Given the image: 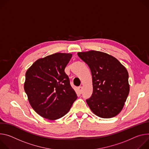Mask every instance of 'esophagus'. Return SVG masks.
Wrapping results in <instances>:
<instances>
[{"label": "esophagus", "instance_id": "34e87169", "mask_svg": "<svg viewBox=\"0 0 149 149\" xmlns=\"http://www.w3.org/2000/svg\"><path fill=\"white\" fill-rule=\"evenodd\" d=\"M82 86H79V88H78V89H79V91L80 92V93H81V92H82Z\"/></svg>", "mask_w": 149, "mask_h": 149}]
</instances>
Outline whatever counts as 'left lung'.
I'll use <instances>...</instances> for the list:
<instances>
[{"mask_svg": "<svg viewBox=\"0 0 149 149\" xmlns=\"http://www.w3.org/2000/svg\"><path fill=\"white\" fill-rule=\"evenodd\" d=\"M77 55L88 65L92 73L93 93L86 100L90 109L101 118L116 116L130 92L127 70L116 58L105 53L91 50Z\"/></svg>", "mask_w": 149, "mask_h": 149, "instance_id": "left-lung-1", "label": "left lung"}]
</instances>
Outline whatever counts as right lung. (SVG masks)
I'll return each mask as SVG.
<instances>
[{"label":"right lung","mask_w":149,"mask_h":149,"mask_svg":"<svg viewBox=\"0 0 149 149\" xmlns=\"http://www.w3.org/2000/svg\"><path fill=\"white\" fill-rule=\"evenodd\" d=\"M72 57L57 53L36 61L25 73L24 90L38 114L49 120L63 117L77 99L65 68Z\"/></svg>","instance_id":"right-lung-1"}]
</instances>
